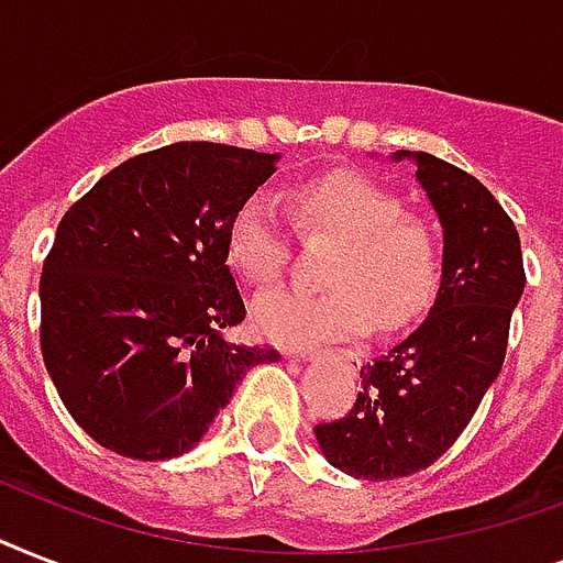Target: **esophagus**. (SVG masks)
<instances>
[{
	"mask_svg": "<svg viewBox=\"0 0 563 563\" xmlns=\"http://www.w3.org/2000/svg\"><path fill=\"white\" fill-rule=\"evenodd\" d=\"M321 353H327V351H300L298 356L303 362H316V360H321ZM335 356H339V360H344V362H351V365H360V353H353V351H339L335 353Z\"/></svg>",
	"mask_w": 563,
	"mask_h": 563,
	"instance_id": "obj_1",
	"label": "esophagus"
}]
</instances>
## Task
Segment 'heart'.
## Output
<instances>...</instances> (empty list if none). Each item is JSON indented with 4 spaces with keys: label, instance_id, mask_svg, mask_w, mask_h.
I'll use <instances>...</instances> for the list:
<instances>
[{
    "label": "heart",
    "instance_id": "obj_1",
    "mask_svg": "<svg viewBox=\"0 0 563 563\" xmlns=\"http://www.w3.org/2000/svg\"><path fill=\"white\" fill-rule=\"evenodd\" d=\"M289 210L309 239L335 242L321 272L327 289L274 291L256 300L254 321L280 344L400 330L429 309L441 280V242L391 189L362 172H327L289 189ZM230 268L254 289L280 283L289 239L277 207L256 192L239 203L224 236Z\"/></svg>",
    "mask_w": 563,
    "mask_h": 563
}]
</instances>
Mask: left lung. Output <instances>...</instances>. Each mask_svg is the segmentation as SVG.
Instances as JSON below:
<instances>
[{"label":"left lung","instance_id":"8db88e82","mask_svg":"<svg viewBox=\"0 0 563 563\" xmlns=\"http://www.w3.org/2000/svg\"><path fill=\"white\" fill-rule=\"evenodd\" d=\"M418 163L444 228V265L427 321L362 365V391L339 420L318 423L327 462L356 479H402L455 444L497 379L526 272L515 221L479 180L423 152Z\"/></svg>","mask_w":563,"mask_h":563}]
</instances>
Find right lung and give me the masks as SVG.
Segmentation results:
<instances>
[{
	"label": "right lung",
	"mask_w": 563,
	"mask_h": 563,
	"mask_svg": "<svg viewBox=\"0 0 563 563\" xmlns=\"http://www.w3.org/2000/svg\"><path fill=\"white\" fill-rule=\"evenodd\" d=\"M277 157L163 145L119 163L64 212L40 277V351L66 411L110 453L184 455L245 371L280 360L221 335L245 321L228 224Z\"/></svg>",
	"instance_id": "add662e5"
}]
</instances>
